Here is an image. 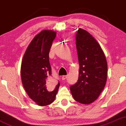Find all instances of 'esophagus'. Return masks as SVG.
<instances>
[{
  "label": "esophagus",
  "instance_id": "1",
  "mask_svg": "<svg viewBox=\"0 0 126 126\" xmlns=\"http://www.w3.org/2000/svg\"><path fill=\"white\" fill-rule=\"evenodd\" d=\"M67 76H62V79H63V80H65V79H67Z\"/></svg>",
  "mask_w": 126,
  "mask_h": 126
}]
</instances>
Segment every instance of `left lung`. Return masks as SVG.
<instances>
[{"label": "left lung", "instance_id": "8db88e82", "mask_svg": "<svg viewBox=\"0 0 126 126\" xmlns=\"http://www.w3.org/2000/svg\"><path fill=\"white\" fill-rule=\"evenodd\" d=\"M76 39L79 66V79L70 88L76 101L88 105L98 98L105 88L107 61L100 45L88 31L79 28Z\"/></svg>", "mask_w": 126, "mask_h": 126}]
</instances>
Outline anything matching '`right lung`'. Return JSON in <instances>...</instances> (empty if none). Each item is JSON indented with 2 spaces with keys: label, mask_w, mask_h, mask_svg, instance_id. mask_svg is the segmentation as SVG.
I'll use <instances>...</instances> for the list:
<instances>
[{
  "label": "right lung",
  "mask_w": 126,
  "mask_h": 126,
  "mask_svg": "<svg viewBox=\"0 0 126 126\" xmlns=\"http://www.w3.org/2000/svg\"><path fill=\"white\" fill-rule=\"evenodd\" d=\"M56 32L43 30L36 35L25 50L21 66L24 88L38 105L44 106L55 101L59 81L50 79L51 67L49 54Z\"/></svg>",
  "instance_id": "1"
}]
</instances>
